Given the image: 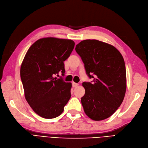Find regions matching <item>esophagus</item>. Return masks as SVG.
Returning a JSON list of instances; mask_svg holds the SVG:
<instances>
[{
	"label": "esophagus",
	"mask_w": 148,
	"mask_h": 148,
	"mask_svg": "<svg viewBox=\"0 0 148 148\" xmlns=\"http://www.w3.org/2000/svg\"><path fill=\"white\" fill-rule=\"evenodd\" d=\"M72 86L73 88H75L78 86V83H75V82H73L72 83Z\"/></svg>",
	"instance_id": "esophagus-1"
}]
</instances>
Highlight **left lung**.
Returning a JSON list of instances; mask_svg holds the SVG:
<instances>
[{
	"mask_svg": "<svg viewBox=\"0 0 148 148\" xmlns=\"http://www.w3.org/2000/svg\"><path fill=\"white\" fill-rule=\"evenodd\" d=\"M86 74L93 83L83 82L81 98L85 114L95 121L110 117L122 103L126 90V72L121 53L107 43L85 40L76 45Z\"/></svg>",
	"mask_w": 148,
	"mask_h": 148,
	"instance_id": "1",
	"label": "left lung"
}]
</instances>
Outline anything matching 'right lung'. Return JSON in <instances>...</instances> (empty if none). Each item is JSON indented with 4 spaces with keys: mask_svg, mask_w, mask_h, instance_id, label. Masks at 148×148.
I'll return each mask as SVG.
<instances>
[{
    "mask_svg": "<svg viewBox=\"0 0 148 148\" xmlns=\"http://www.w3.org/2000/svg\"><path fill=\"white\" fill-rule=\"evenodd\" d=\"M74 47L72 40L40 38L31 45L23 60L21 78L25 99L34 112L43 118L60 115L71 97V83L53 76L60 71L64 75L63 62Z\"/></svg>",
    "mask_w": 148,
    "mask_h": 148,
    "instance_id": "add662e5",
    "label": "right lung"
}]
</instances>
